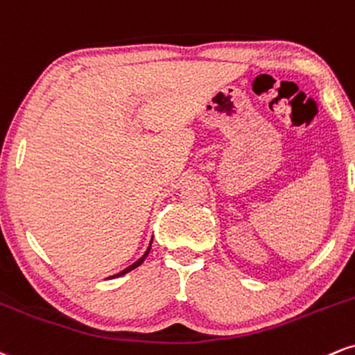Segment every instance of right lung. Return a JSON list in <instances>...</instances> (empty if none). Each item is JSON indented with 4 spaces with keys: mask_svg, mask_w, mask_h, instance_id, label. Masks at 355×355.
Here are the masks:
<instances>
[{
    "mask_svg": "<svg viewBox=\"0 0 355 355\" xmlns=\"http://www.w3.org/2000/svg\"><path fill=\"white\" fill-rule=\"evenodd\" d=\"M151 244H153V239H151V243H149V245H148V249H146V252L143 254V256H141V257H139V259H137L136 262H132V264H131V266H128V268H126V269H123V270H121V272H118V274H114V276H111V277H119V276H124V274H128V272H129V270L136 269V268H137V266H141V264H143V262H144V259H146V257H148V254H149V251H151Z\"/></svg>",
    "mask_w": 355,
    "mask_h": 355,
    "instance_id": "1",
    "label": "right lung"
}]
</instances>
